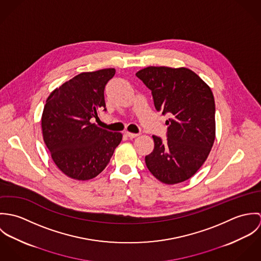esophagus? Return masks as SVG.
Here are the masks:
<instances>
[{"instance_id": "obj_1", "label": "esophagus", "mask_w": 261, "mask_h": 261, "mask_svg": "<svg viewBox=\"0 0 261 261\" xmlns=\"http://www.w3.org/2000/svg\"><path fill=\"white\" fill-rule=\"evenodd\" d=\"M124 134H125V136H126V137H128V138H130V139L137 138V137L139 136V134H134V133H129V132H125Z\"/></svg>"}]
</instances>
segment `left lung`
Listing matches in <instances>:
<instances>
[{
	"mask_svg": "<svg viewBox=\"0 0 261 261\" xmlns=\"http://www.w3.org/2000/svg\"><path fill=\"white\" fill-rule=\"evenodd\" d=\"M136 75L151 91L155 110L170 116L167 140L152 136L146 165L165 184L184 182L204 164L215 140L213 93L188 68L149 66Z\"/></svg>",
	"mask_w": 261,
	"mask_h": 261,
	"instance_id": "left-lung-1",
	"label": "left lung"
}]
</instances>
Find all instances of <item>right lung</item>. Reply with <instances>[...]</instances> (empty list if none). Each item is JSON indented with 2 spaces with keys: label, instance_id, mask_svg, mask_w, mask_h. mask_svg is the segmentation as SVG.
<instances>
[{
  "label": "right lung",
  "instance_id": "add662e5",
  "mask_svg": "<svg viewBox=\"0 0 261 261\" xmlns=\"http://www.w3.org/2000/svg\"><path fill=\"white\" fill-rule=\"evenodd\" d=\"M114 68L76 75L47 98L42 114L44 142L56 166L75 180H89L109 165L122 139L91 123L107 112L105 88Z\"/></svg>",
  "mask_w": 261,
  "mask_h": 261
}]
</instances>
